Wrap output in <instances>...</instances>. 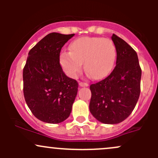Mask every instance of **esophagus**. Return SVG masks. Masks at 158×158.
I'll return each mask as SVG.
<instances>
[{"label":"esophagus","mask_w":158,"mask_h":158,"mask_svg":"<svg viewBox=\"0 0 158 158\" xmlns=\"http://www.w3.org/2000/svg\"><path fill=\"white\" fill-rule=\"evenodd\" d=\"M79 85H80L81 87H85V86H88L89 84L88 83H85V82H79Z\"/></svg>","instance_id":"34e87169"}]
</instances>
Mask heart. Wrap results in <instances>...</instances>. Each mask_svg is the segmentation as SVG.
I'll return each mask as SVG.
<instances>
[{
    "label": "heart",
    "instance_id": "b5f03b06",
    "mask_svg": "<svg viewBox=\"0 0 158 158\" xmlns=\"http://www.w3.org/2000/svg\"><path fill=\"white\" fill-rule=\"evenodd\" d=\"M70 52L63 51L60 62L63 71L70 78H76L84 68L95 79L106 77L114 68L116 47L111 40L103 37H81L69 47Z\"/></svg>",
    "mask_w": 158,
    "mask_h": 158
}]
</instances>
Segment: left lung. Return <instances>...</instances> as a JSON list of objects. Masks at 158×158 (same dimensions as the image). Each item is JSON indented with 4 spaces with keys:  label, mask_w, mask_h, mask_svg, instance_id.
<instances>
[{
    "label": "left lung",
    "mask_w": 158,
    "mask_h": 158,
    "mask_svg": "<svg viewBox=\"0 0 158 158\" xmlns=\"http://www.w3.org/2000/svg\"><path fill=\"white\" fill-rule=\"evenodd\" d=\"M111 40L117 52L115 67L106 79L90 85L89 110L100 122L114 125L125 120L136 106L141 69L135 49L115 34Z\"/></svg>",
    "instance_id": "8db88e82"
}]
</instances>
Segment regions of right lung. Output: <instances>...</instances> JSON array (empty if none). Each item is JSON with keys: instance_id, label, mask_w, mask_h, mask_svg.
Masks as SVG:
<instances>
[{"instance_id": "1", "label": "right lung", "mask_w": 158, "mask_h": 158, "mask_svg": "<svg viewBox=\"0 0 158 158\" xmlns=\"http://www.w3.org/2000/svg\"><path fill=\"white\" fill-rule=\"evenodd\" d=\"M73 34L51 33L30 50L23 71V95L33 115L42 122L58 124L69 116L78 82L63 73L62 47Z\"/></svg>"}]
</instances>
